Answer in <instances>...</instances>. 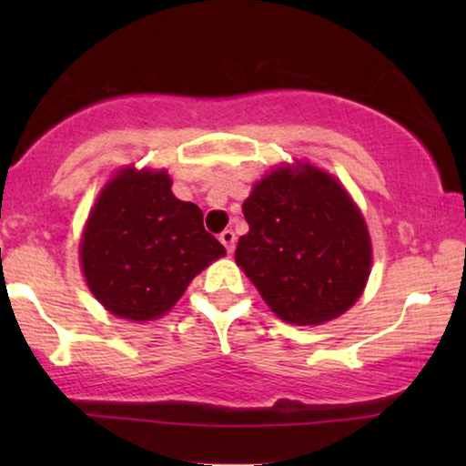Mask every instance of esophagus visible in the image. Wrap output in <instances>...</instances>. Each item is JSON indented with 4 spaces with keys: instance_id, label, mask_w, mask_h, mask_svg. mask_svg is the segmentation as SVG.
Listing matches in <instances>:
<instances>
[{
    "instance_id": "obj_1",
    "label": "esophagus",
    "mask_w": 466,
    "mask_h": 466,
    "mask_svg": "<svg viewBox=\"0 0 466 466\" xmlns=\"http://www.w3.org/2000/svg\"><path fill=\"white\" fill-rule=\"evenodd\" d=\"M220 244L227 248V252H233L235 250V233L231 231V228H227V231L220 233Z\"/></svg>"
}]
</instances>
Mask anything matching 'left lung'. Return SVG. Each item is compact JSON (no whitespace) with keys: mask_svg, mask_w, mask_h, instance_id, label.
I'll use <instances>...</instances> for the list:
<instances>
[{"mask_svg":"<svg viewBox=\"0 0 466 466\" xmlns=\"http://www.w3.org/2000/svg\"><path fill=\"white\" fill-rule=\"evenodd\" d=\"M241 209L250 231L235 260L278 318L305 327L352 308L371 269V239L333 176L311 165L279 167Z\"/></svg>","mask_w":466,"mask_h":466,"instance_id":"8db88e82","label":"left lung"}]
</instances>
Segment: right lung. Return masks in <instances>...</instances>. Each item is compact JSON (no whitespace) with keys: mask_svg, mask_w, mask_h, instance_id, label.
<instances>
[{"mask_svg":"<svg viewBox=\"0 0 466 466\" xmlns=\"http://www.w3.org/2000/svg\"><path fill=\"white\" fill-rule=\"evenodd\" d=\"M225 254L201 209L176 199L167 171L123 169L107 182L82 233L80 258L95 299L114 316L155 320L197 273Z\"/></svg>","mask_w":466,"mask_h":466,"instance_id":"add662e5","label":"right lung"}]
</instances>
